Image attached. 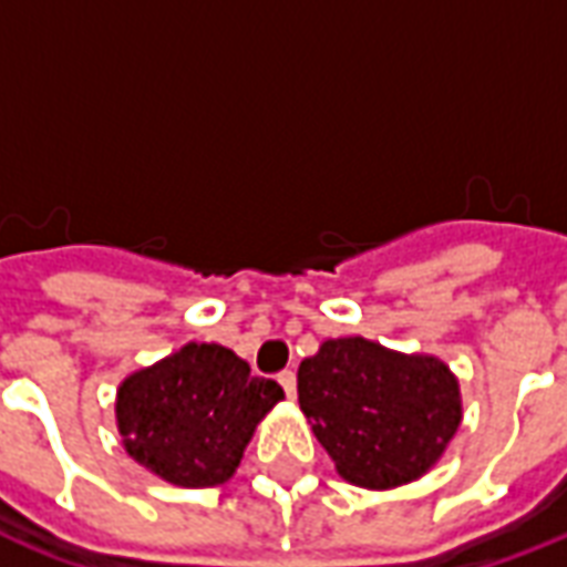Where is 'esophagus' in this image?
I'll list each match as a JSON object with an SVG mask.
<instances>
[{"mask_svg":"<svg viewBox=\"0 0 567 567\" xmlns=\"http://www.w3.org/2000/svg\"><path fill=\"white\" fill-rule=\"evenodd\" d=\"M279 385H282L288 398H295V394H297V373H295V370H282V373H279Z\"/></svg>","mask_w":567,"mask_h":567,"instance_id":"esophagus-1","label":"esophagus"}]
</instances>
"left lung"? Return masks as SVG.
<instances>
[{
	"label": "left lung",
	"instance_id": "8db88e82",
	"mask_svg": "<svg viewBox=\"0 0 567 567\" xmlns=\"http://www.w3.org/2000/svg\"><path fill=\"white\" fill-rule=\"evenodd\" d=\"M312 434L352 486L394 488L427 474L462 425V392L434 355L364 337L324 340L297 370Z\"/></svg>",
	"mask_w": 567,
	"mask_h": 567
}]
</instances>
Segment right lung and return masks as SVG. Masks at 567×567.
I'll return each instance as SVG.
<instances>
[{
  "label": "right lung",
  "instance_id": "obj_1",
  "mask_svg": "<svg viewBox=\"0 0 567 567\" xmlns=\"http://www.w3.org/2000/svg\"><path fill=\"white\" fill-rule=\"evenodd\" d=\"M282 398L279 382L251 377L230 349L187 343L117 385V431L130 458L166 483L221 486Z\"/></svg>",
  "mask_w": 567,
  "mask_h": 567
}]
</instances>
